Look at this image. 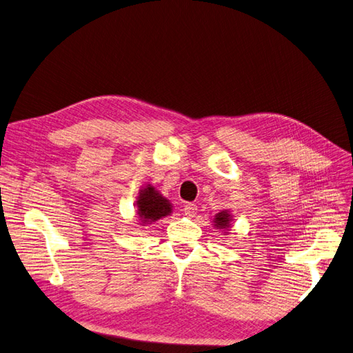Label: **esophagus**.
Returning <instances> with one entry per match:
<instances>
[{
  "mask_svg": "<svg viewBox=\"0 0 353 353\" xmlns=\"http://www.w3.org/2000/svg\"><path fill=\"white\" fill-rule=\"evenodd\" d=\"M184 213H185V216H188V218H193V216H196V213H197V206H196V205H193V203H187V205L184 206Z\"/></svg>",
  "mask_w": 353,
  "mask_h": 353,
  "instance_id": "obj_1",
  "label": "esophagus"
}]
</instances>
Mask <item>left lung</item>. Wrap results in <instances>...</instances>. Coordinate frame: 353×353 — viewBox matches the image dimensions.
<instances>
[{
	"mask_svg": "<svg viewBox=\"0 0 353 353\" xmlns=\"http://www.w3.org/2000/svg\"><path fill=\"white\" fill-rule=\"evenodd\" d=\"M231 221H232V215L230 210H221L219 213L215 215V219H213V227L216 230H222V231H228V228L231 227Z\"/></svg>",
	"mask_w": 353,
	"mask_h": 353,
	"instance_id": "1",
	"label": "left lung"
}]
</instances>
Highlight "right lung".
Listing matches in <instances>:
<instances>
[{"instance_id":"1","label":"right lung","mask_w":353,"mask_h":353,"mask_svg":"<svg viewBox=\"0 0 353 353\" xmlns=\"http://www.w3.org/2000/svg\"><path fill=\"white\" fill-rule=\"evenodd\" d=\"M137 215L140 218L141 225L153 223L172 213V205L163 197L153 185H145L140 190L137 197Z\"/></svg>"}]
</instances>
